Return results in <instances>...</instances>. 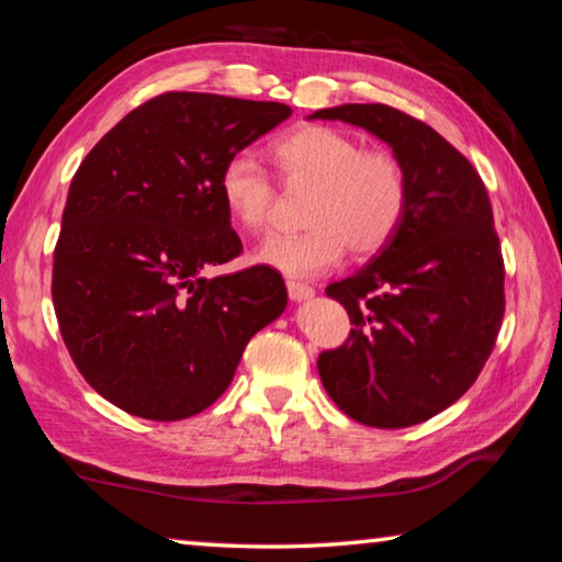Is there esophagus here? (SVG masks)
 <instances>
[{
	"label": "esophagus",
	"mask_w": 562,
	"mask_h": 562,
	"mask_svg": "<svg viewBox=\"0 0 562 562\" xmlns=\"http://www.w3.org/2000/svg\"><path fill=\"white\" fill-rule=\"evenodd\" d=\"M288 294H290V300L302 302V300H310L312 294H315V290H312L310 284H304V282L288 280Z\"/></svg>",
	"instance_id": "obj_1"
}]
</instances>
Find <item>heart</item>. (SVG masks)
Here are the masks:
<instances>
[{
	"label": "heart",
	"mask_w": 562,
	"mask_h": 562,
	"mask_svg": "<svg viewBox=\"0 0 562 562\" xmlns=\"http://www.w3.org/2000/svg\"><path fill=\"white\" fill-rule=\"evenodd\" d=\"M270 158L292 188L312 186L302 233H280L255 258L290 278H315L345 258H369L394 240L408 211V176L389 150L364 148L345 131L302 126L274 140ZM233 221L262 233L274 215V186L258 160L233 156L217 178Z\"/></svg>",
	"instance_id": "heart-1"
}]
</instances>
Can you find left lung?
<instances>
[{
	"label": "left lung",
	"instance_id": "1",
	"mask_svg": "<svg viewBox=\"0 0 562 562\" xmlns=\"http://www.w3.org/2000/svg\"><path fill=\"white\" fill-rule=\"evenodd\" d=\"M310 119L374 133L408 176V211L394 240L325 290L355 327L345 345L322 351L319 379L359 424H422L469 392L506 312L486 186L431 126L384 103H345Z\"/></svg>",
	"mask_w": 562,
	"mask_h": 562
}]
</instances>
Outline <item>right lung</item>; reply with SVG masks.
<instances>
[{"mask_svg":"<svg viewBox=\"0 0 562 562\" xmlns=\"http://www.w3.org/2000/svg\"><path fill=\"white\" fill-rule=\"evenodd\" d=\"M278 101L168 91L123 116L71 180L54 250L64 345L113 406L150 422L201 414L255 331L288 307L268 265L205 278L243 252L217 178L290 119Z\"/></svg>","mask_w":562,"mask_h":562,"instance_id":"obj_1","label":"right lung"}]
</instances>
